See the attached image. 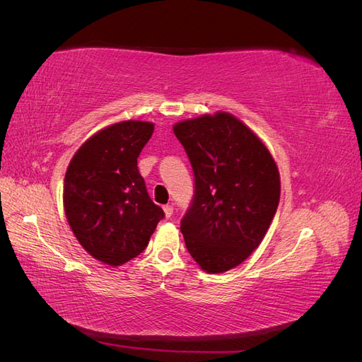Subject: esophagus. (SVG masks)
<instances>
[{
	"label": "esophagus",
	"mask_w": 362,
	"mask_h": 362,
	"mask_svg": "<svg viewBox=\"0 0 362 362\" xmlns=\"http://www.w3.org/2000/svg\"><path fill=\"white\" fill-rule=\"evenodd\" d=\"M163 210H164V216H166L168 218L173 214V206L172 205H164Z\"/></svg>",
	"instance_id": "34e87169"
}]
</instances>
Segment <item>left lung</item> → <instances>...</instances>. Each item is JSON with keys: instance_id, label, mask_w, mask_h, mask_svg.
<instances>
[{"instance_id": "8db88e82", "label": "left lung", "mask_w": 362, "mask_h": 362, "mask_svg": "<svg viewBox=\"0 0 362 362\" xmlns=\"http://www.w3.org/2000/svg\"><path fill=\"white\" fill-rule=\"evenodd\" d=\"M173 133L194 173V196L181 221L185 246L204 272L231 270L259 246L276 213V163L262 140L231 113L181 120Z\"/></svg>"}]
</instances>
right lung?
I'll list each match as a JSON object with an SVG mask.
<instances>
[{"mask_svg": "<svg viewBox=\"0 0 362 362\" xmlns=\"http://www.w3.org/2000/svg\"><path fill=\"white\" fill-rule=\"evenodd\" d=\"M154 124L122 120L87 139L75 152L63 206L78 243L95 259L122 266L145 250L164 213L151 201L137 157Z\"/></svg>", "mask_w": 362, "mask_h": 362, "instance_id": "obj_1", "label": "right lung"}]
</instances>
